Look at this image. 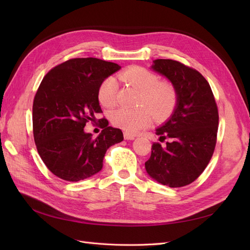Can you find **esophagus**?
<instances>
[{
  "instance_id": "34e87169",
  "label": "esophagus",
  "mask_w": 250,
  "mask_h": 250,
  "mask_svg": "<svg viewBox=\"0 0 250 250\" xmlns=\"http://www.w3.org/2000/svg\"><path fill=\"white\" fill-rule=\"evenodd\" d=\"M135 135L131 134V133H128V132H124V139L125 140H134Z\"/></svg>"
}]
</instances>
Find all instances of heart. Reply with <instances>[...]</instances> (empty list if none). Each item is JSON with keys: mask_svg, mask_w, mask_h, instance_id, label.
<instances>
[{"mask_svg": "<svg viewBox=\"0 0 250 250\" xmlns=\"http://www.w3.org/2000/svg\"><path fill=\"white\" fill-rule=\"evenodd\" d=\"M119 79L140 90V107L130 109L120 107L110 113L113 126L126 132H135L146 127L153 118L162 121L168 118L175 107L177 95L174 86L160 81L157 75L143 66L134 65L119 75ZM118 84L113 77L105 78L98 88V100L104 107H112L117 103Z\"/></svg>", "mask_w": 250, "mask_h": 250, "instance_id": "b5f03b06", "label": "heart"}]
</instances>
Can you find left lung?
<instances>
[{"mask_svg": "<svg viewBox=\"0 0 250 250\" xmlns=\"http://www.w3.org/2000/svg\"><path fill=\"white\" fill-rule=\"evenodd\" d=\"M151 67L172 82L177 104L156 129L168 142L165 146L153 143L145 168L157 183L185 187L200 176L213 156L219 124L215 97L207 79L193 67L172 59H156Z\"/></svg>", "mask_w": 250, "mask_h": 250, "instance_id": "obj_1", "label": "left lung"}]
</instances>
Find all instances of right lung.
Listing matches in <instances>:
<instances>
[{
	"label": "right lung",
	"instance_id": "add662e5",
	"mask_svg": "<svg viewBox=\"0 0 250 250\" xmlns=\"http://www.w3.org/2000/svg\"><path fill=\"white\" fill-rule=\"evenodd\" d=\"M120 69L98 58H73L43 77L33 101V135L37 152L57 177L79 181L95 175L107 149L123 141V132L107 126L105 119L99 120L103 130L96 139L83 129L102 112L98 100L102 81Z\"/></svg>",
	"mask_w": 250,
	"mask_h": 250
}]
</instances>
